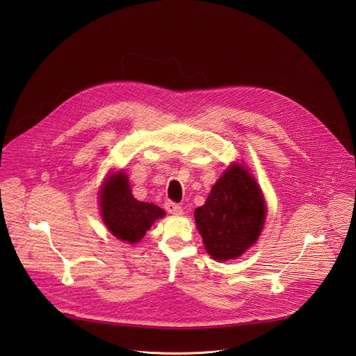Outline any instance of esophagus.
Segmentation results:
<instances>
[{
  "label": "esophagus",
  "instance_id": "1",
  "mask_svg": "<svg viewBox=\"0 0 356 356\" xmlns=\"http://www.w3.org/2000/svg\"><path fill=\"white\" fill-rule=\"evenodd\" d=\"M165 209L168 213L170 214H176V216H180L183 213L181 207L177 204V202H173V201H166L165 202Z\"/></svg>",
  "mask_w": 356,
  "mask_h": 356
}]
</instances>
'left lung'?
I'll return each instance as SVG.
<instances>
[{
  "instance_id": "left-lung-1",
  "label": "left lung",
  "mask_w": 356,
  "mask_h": 356,
  "mask_svg": "<svg viewBox=\"0 0 356 356\" xmlns=\"http://www.w3.org/2000/svg\"><path fill=\"white\" fill-rule=\"evenodd\" d=\"M265 217V200L257 180L238 163H232L224 172L204 206L194 211L206 250L220 262L239 258L255 243Z\"/></svg>"
}]
</instances>
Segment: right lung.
Wrapping results in <instances>:
<instances>
[{"mask_svg": "<svg viewBox=\"0 0 356 356\" xmlns=\"http://www.w3.org/2000/svg\"><path fill=\"white\" fill-rule=\"evenodd\" d=\"M99 210L108 231L121 241L136 243L166 213L152 202L138 201L124 172L110 175L99 193Z\"/></svg>", "mask_w": 356, "mask_h": 356, "instance_id": "1", "label": "right lung"}]
</instances>
